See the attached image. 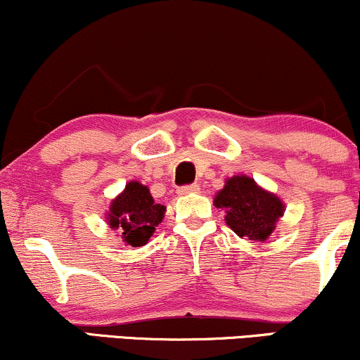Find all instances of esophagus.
<instances>
[{
  "label": "esophagus",
  "instance_id": "obj_1",
  "mask_svg": "<svg viewBox=\"0 0 360 360\" xmlns=\"http://www.w3.org/2000/svg\"><path fill=\"white\" fill-rule=\"evenodd\" d=\"M199 191V186L198 184H189V186H181L179 189H177V194H193V193H198Z\"/></svg>",
  "mask_w": 360,
  "mask_h": 360
}]
</instances>
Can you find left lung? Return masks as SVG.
Here are the masks:
<instances>
[{"label":"left lung","instance_id":"8db88e82","mask_svg":"<svg viewBox=\"0 0 360 360\" xmlns=\"http://www.w3.org/2000/svg\"><path fill=\"white\" fill-rule=\"evenodd\" d=\"M213 202L224 210L228 226L251 241H266L285 213V205L275 193L263 189L245 174L228 177Z\"/></svg>","mask_w":360,"mask_h":360}]
</instances>
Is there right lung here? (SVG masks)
Returning a JSON list of instances; mask_svg holds the SVG:
<instances>
[{"label":"right lung","instance_id":"1","mask_svg":"<svg viewBox=\"0 0 360 360\" xmlns=\"http://www.w3.org/2000/svg\"><path fill=\"white\" fill-rule=\"evenodd\" d=\"M166 206L154 201L149 188L139 181H129L124 191L110 201L105 221L117 229L125 246H144L162 223Z\"/></svg>","mask_w":360,"mask_h":360}]
</instances>
